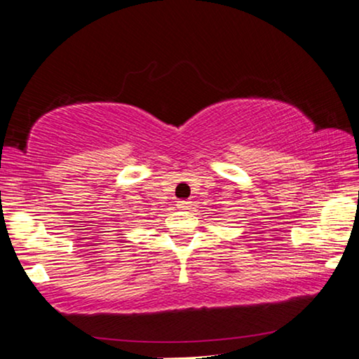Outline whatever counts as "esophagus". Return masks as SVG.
<instances>
[{"label":"esophagus","instance_id":"obj_1","mask_svg":"<svg viewBox=\"0 0 359 359\" xmlns=\"http://www.w3.org/2000/svg\"><path fill=\"white\" fill-rule=\"evenodd\" d=\"M176 205H178L180 210H188L189 207L192 205V202L191 201H178V204H176Z\"/></svg>","mask_w":359,"mask_h":359}]
</instances>
